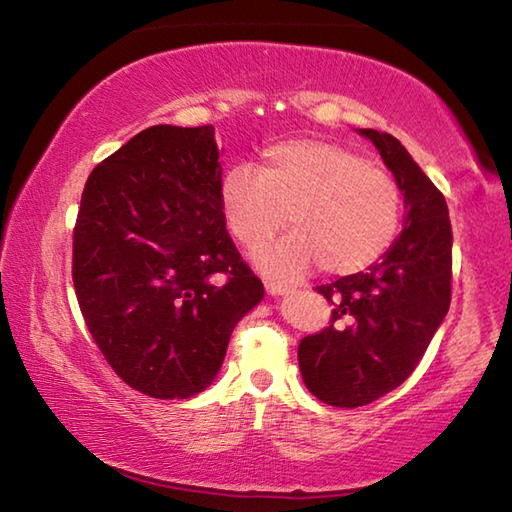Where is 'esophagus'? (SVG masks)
I'll list each match as a JSON object with an SVG mask.
<instances>
[{
    "mask_svg": "<svg viewBox=\"0 0 512 512\" xmlns=\"http://www.w3.org/2000/svg\"><path fill=\"white\" fill-rule=\"evenodd\" d=\"M266 293L268 296H289V293H293V287H289V284H282V282H266Z\"/></svg>",
    "mask_w": 512,
    "mask_h": 512,
    "instance_id": "obj_1",
    "label": "esophagus"
}]
</instances>
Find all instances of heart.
<instances>
[{"label":"heart","instance_id":"obj_1","mask_svg":"<svg viewBox=\"0 0 512 512\" xmlns=\"http://www.w3.org/2000/svg\"><path fill=\"white\" fill-rule=\"evenodd\" d=\"M219 198L230 232L246 248L275 237L289 212L291 235L253 255L273 275H300L314 264L329 275L359 273L391 248L402 221L391 173L357 151L309 137L266 146L259 171L232 164Z\"/></svg>","mask_w":512,"mask_h":512}]
</instances>
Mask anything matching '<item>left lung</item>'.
Listing matches in <instances>:
<instances>
[{
    "instance_id": "left-lung-1",
    "label": "left lung",
    "mask_w": 512,
    "mask_h": 512,
    "mask_svg": "<svg viewBox=\"0 0 512 512\" xmlns=\"http://www.w3.org/2000/svg\"><path fill=\"white\" fill-rule=\"evenodd\" d=\"M404 196V228L368 271L316 287L332 325L305 336L300 375L320 402L354 409L395 391L418 366L452 300V223L438 192L393 135L359 128Z\"/></svg>"
}]
</instances>
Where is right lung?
Segmentation results:
<instances>
[{
    "label": "right lung",
    "instance_id": "add662e5",
    "mask_svg": "<svg viewBox=\"0 0 512 512\" xmlns=\"http://www.w3.org/2000/svg\"><path fill=\"white\" fill-rule=\"evenodd\" d=\"M221 155L214 126H151L83 189L72 277L85 325L112 370L158 400L205 391L264 298L225 230Z\"/></svg>",
    "mask_w": 512,
    "mask_h": 512
}]
</instances>
